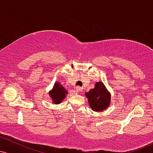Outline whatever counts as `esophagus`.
<instances>
[{
  "label": "esophagus",
  "mask_w": 153,
  "mask_h": 153,
  "mask_svg": "<svg viewBox=\"0 0 153 153\" xmlns=\"http://www.w3.org/2000/svg\"><path fill=\"white\" fill-rule=\"evenodd\" d=\"M75 89H76L77 93H78V92H80V91L82 90V88L80 87V86H76V87H75Z\"/></svg>",
  "instance_id": "34e87169"
}]
</instances>
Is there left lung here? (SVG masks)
I'll return each instance as SVG.
<instances>
[{
    "label": "left lung",
    "instance_id": "8db88e82",
    "mask_svg": "<svg viewBox=\"0 0 153 153\" xmlns=\"http://www.w3.org/2000/svg\"><path fill=\"white\" fill-rule=\"evenodd\" d=\"M89 106L94 111L106 110L111 103V94L104 84L99 81L96 82L94 88L85 92Z\"/></svg>",
    "mask_w": 153,
    "mask_h": 153
}]
</instances>
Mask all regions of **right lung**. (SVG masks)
Instances as JSON below:
<instances>
[{
	"label": "right lung",
	"mask_w": 153,
	"mask_h": 153,
	"mask_svg": "<svg viewBox=\"0 0 153 153\" xmlns=\"http://www.w3.org/2000/svg\"><path fill=\"white\" fill-rule=\"evenodd\" d=\"M68 91L62 86V84L59 82L54 83L53 88L50 91L49 95L52 99V103L54 104H59L65 99L66 95H68Z\"/></svg>",
	"instance_id": "right-lung-1"
}]
</instances>
